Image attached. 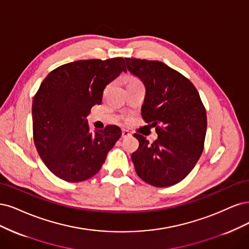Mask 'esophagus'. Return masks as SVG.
I'll return each mask as SVG.
<instances>
[{
  "label": "esophagus",
  "mask_w": 249,
  "mask_h": 249,
  "mask_svg": "<svg viewBox=\"0 0 249 249\" xmlns=\"http://www.w3.org/2000/svg\"><path fill=\"white\" fill-rule=\"evenodd\" d=\"M129 135H130V132H129V131L126 130V129H123V130H122V138H123V139L127 138V136H129Z\"/></svg>",
  "instance_id": "obj_1"
}]
</instances>
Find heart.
<instances>
[{
	"label": "heart",
	"mask_w": 249,
	"mask_h": 249,
	"mask_svg": "<svg viewBox=\"0 0 249 249\" xmlns=\"http://www.w3.org/2000/svg\"><path fill=\"white\" fill-rule=\"evenodd\" d=\"M140 81L138 78H134V77H130L128 79V84H133V83H139Z\"/></svg>",
	"instance_id": "heart-1"
}]
</instances>
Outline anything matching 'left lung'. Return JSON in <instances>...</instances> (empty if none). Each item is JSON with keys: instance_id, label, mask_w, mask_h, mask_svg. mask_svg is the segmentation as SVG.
<instances>
[{"instance_id": "left-lung-1", "label": "left lung", "mask_w": 249, "mask_h": 249, "mask_svg": "<svg viewBox=\"0 0 249 249\" xmlns=\"http://www.w3.org/2000/svg\"><path fill=\"white\" fill-rule=\"evenodd\" d=\"M128 70L146 87L142 116L155 126L150 143L134 133L140 147L131 155L139 177L155 187L182 181L204 150L207 114L196 87L180 72L159 61L125 58Z\"/></svg>"}]
</instances>
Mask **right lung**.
Segmentation results:
<instances>
[{
	"label": "right lung",
	"mask_w": 249,
	"mask_h": 249,
	"mask_svg": "<svg viewBox=\"0 0 249 249\" xmlns=\"http://www.w3.org/2000/svg\"><path fill=\"white\" fill-rule=\"evenodd\" d=\"M122 71L123 58L79 60L53 69L34 96L33 139L47 168L67 182L97 174L121 129L108 125L91 131L87 116L100 104L104 88Z\"/></svg>",
	"instance_id": "obj_1"
}]
</instances>
